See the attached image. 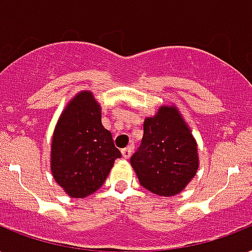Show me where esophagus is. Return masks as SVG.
Here are the masks:
<instances>
[{
	"mask_svg": "<svg viewBox=\"0 0 252 252\" xmlns=\"http://www.w3.org/2000/svg\"><path fill=\"white\" fill-rule=\"evenodd\" d=\"M132 146H128V147H126V148H124V150H122V157L125 158V159H128V158L131 157V153H132Z\"/></svg>",
	"mask_w": 252,
	"mask_h": 252,
	"instance_id": "34e87169",
	"label": "esophagus"
}]
</instances>
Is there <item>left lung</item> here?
<instances>
[{
  "label": "left lung",
  "instance_id": "left-lung-1",
  "mask_svg": "<svg viewBox=\"0 0 252 252\" xmlns=\"http://www.w3.org/2000/svg\"><path fill=\"white\" fill-rule=\"evenodd\" d=\"M140 185L159 196H175L198 169L196 139L176 106H160L143 124V138L130 159Z\"/></svg>",
  "mask_w": 252,
  "mask_h": 252
}]
</instances>
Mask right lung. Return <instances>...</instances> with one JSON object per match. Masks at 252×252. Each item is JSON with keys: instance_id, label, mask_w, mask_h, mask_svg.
<instances>
[{"instance_id": "right-lung-1", "label": "right lung", "mask_w": 252, "mask_h": 252, "mask_svg": "<svg viewBox=\"0 0 252 252\" xmlns=\"http://www.w3.org/2000/svg\"><path fill=\"white\" fill-rule=\"evenodd\" d=\"M120 150L101 122V106L92 92L76 94L56 125L51 144V172L64 192L84 198L102 187Z\"/></svg>"}]
</instances>
